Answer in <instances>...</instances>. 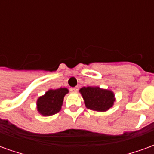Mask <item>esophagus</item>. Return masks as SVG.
<instances>
[{
  "label": "esophagus",
  "instance_id": "1",
  "mask_svg": "<svg viewBox=\"0 0 154 154\" xmlns=\"http://www.w3.org/2000/svg\"><path fill=\"white\" fill-rule=\"evenodd\" d=\"M77 90H78L77 87H72V88H70L71 92H77Z\"/></svg>",
  "mask_w": 154,
  "mask_h": 154
}]
</instances>
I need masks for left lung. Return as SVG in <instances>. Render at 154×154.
<instances>
[{
    "instance_id": "left-lung-1",
    "label": "left lung",
    "mask_w": 154,
    "mask_h": 154,
    "mask_svg": "<svg viewBox=\"0 0 154 154\" xmlns=\"http://www.w3.org/2000/svg\"><path fill=\"white\" fill-rule=\"evenodd\" d=\"M80 92L86 106L90 110L106 111L113 106L115 101L112 91L98 87H84L81 88Z\"/></svg>"
}]
</instances>
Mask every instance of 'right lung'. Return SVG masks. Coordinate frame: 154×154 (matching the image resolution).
<instances>
[{
	"label": "right lung",
	"mask_w": 154,
	"mask_h": 154,
	"mask_svg": "<svg viewBox=\"0 0 154 154\" xmlns=\"http://www.w3.org/2000/svg\"><path fill=\"white\" fill-rule=\"evenodd\" d=\"M68 92L67 88H57L49 90L37 101L38 112L43 116H52L59 112L63 105V97Z\"/></svg>",
	"instance_id": "add662e5"
}]
</instances>
